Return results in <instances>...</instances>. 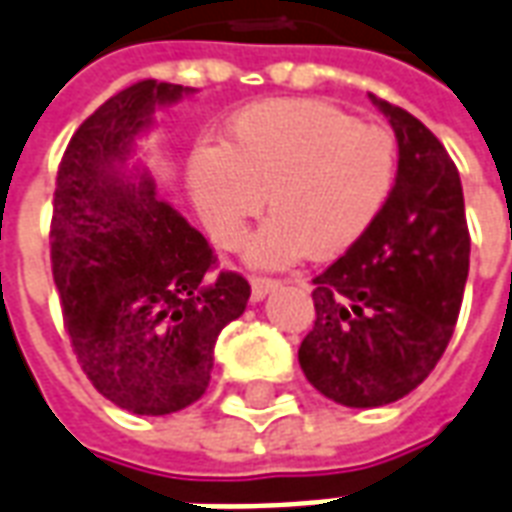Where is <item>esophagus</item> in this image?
<instances>
[{
  "label": "esophagus",
  "mask_w": 512,
  "mask_h": 512,
  "mask_svg": "<svg viewBox=\"0 0 512 512\" xmlns=\"http://www.w3.org/2000/svg\"><path fill=\"white\" fill-rule=\"evenodd\" d=\"M249 284H252V300H263L268 292L279 287V282H276V279H268V276H252Z\"/></svg>",
  "instance_id": "34e87169"
}]
</instances>
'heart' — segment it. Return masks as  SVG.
<instances>
[{"mask_svg": "<svg viewBox=\"0 0 512 512\" xmlns=\"http://www.w3.org/2000/svg\"><path fill=\"white\" fill-rule=\"evenodd\" d=\"M397 177V142L314 99H273L230 120L222 147H198L187 185L212 239L241 247L252 217L273 214L249 241V260L284 268L338 257L384 212Z\"/></svg>", "mask_w": 512, "mask_h": 512, "instance_id": "obj_1", "label": "heart"}]
</instances>
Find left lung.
<instances>
[{
	"label": "left lung",
	"instance_id": "1",
	"mask_svg": "<svg viewBox=\"0 0 512 512\" xmlns=\"http://www.w3.org/2000/svg\"><path fill=\"white\" fill-rule=\"evenodd\" d=\"M395 128L397 179L376 225L314 279V327L298 362L322 395L378 408L443 357L470 271L459 171L421 120L370 93Z\"/></svg>",
	"mask_w": 512,
	"mask_h": 512
}]
</instances>
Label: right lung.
Masks as SVG:
<instances>
[{
    "label": "right lung",
    "instance_id": "1",
    "mask_svg": "<svg viewBox=\"0 0 512 512\" xmlns=\"http://www.w3.org/2000/svg\"><path fill=\"white\" fill-rule=\"evenodd\" d=\"M187 88L139 80L74 131L58 163L50 263L64 327L96 392L123 411L166 416L204 395L222 327L244 314L249 282L128 171L136 136Z\"/></svg>",
    "mask_w": 512,
    "mask_h": 512
}]
</instances>
